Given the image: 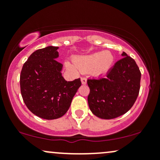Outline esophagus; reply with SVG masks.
Segmentation results:
<instances>
[{
	"mask_svg": "<svg viewBox=\"0 0 160 160\" xmlns=\"http://www.w3.org/2000/svg\"><path fill=\"white\" fill-rule=\"evenodd\" d=\"M86 82H87V80H86V78H81V82H82V84L85 85V84H86Z\"/></svg>",
	"mask_w": 160,
	"mask_h": 160,
	"instance_id": "34e87169",
	"label": "esophagus"
}]
</instances>
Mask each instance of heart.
Wrapping results in <instances>:
<instances>
[{
  "label": "heart",
  "mask_w": 160,
  "mask_h": 160,
  "mask_svg": "<svg viewBox=\"0 0 160 160\" xmlns=\"http://www.w3.org/2000/svg\"><path fill=\"white\" fill-rule=\"evenodd\" d=\"M115 58L109 51H99L82 56H76L73 58L75 65L66 62L65 66L71 71H89L94 77H102L110 72L114 64Z\"/></svg>",
  "instance_id": "obj_1"
}]
</instances>
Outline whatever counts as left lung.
I'll return each instance as SVG.
<instances>
[{"mask_svg":"<svg viewBox=\"0 0 160 160\" xmlns=\"http://www.w3.org/2000/svg\"><path fill=\"white\" fill-rule=\"evenodd\" d=\"M115 63L106 78L87 80L88 104L93 114L104 120L118 117L132 107L140 90L141 71L126 52Z\"/></svg>","mask_w":160,"mask_h":160,"instance_id":"left-lung-1","label":"left lung"}]
</instances>
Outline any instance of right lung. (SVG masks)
<instances>
[{
  "instance_id": "1",
  "label": "right lung",
  "mask_w": 160,
  "mask_h": 160,
  "mask_svg": "<svg viewBox=\"0 0 160 160\" xmlns=\"http://www.w3.org/2000/svg\"><path fill=\"white\" fill-rule=\"evenodd\" d=\"M58 47L40 49L28 57L20 74V89L31 112L45 120L65 115L81 86L80 79L66 81L62 76L63 65L56 61Z\"/></svg>"
}]
</instances>
